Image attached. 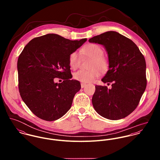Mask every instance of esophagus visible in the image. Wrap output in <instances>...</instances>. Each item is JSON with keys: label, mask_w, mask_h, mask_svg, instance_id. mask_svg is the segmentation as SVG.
<instances>
[{"label": "esophagus", "mask_w": 160, "mask_h": 160, "mask_svg": "<svg viewBox=\"0 0 160 160\" xmlns=\"http://www.w3.org/2000/svg\"><path fill=\"white\" fill-rule=\"evenodd\" d=\"M86 85V83H81V88H84Z\"/></svg>", "instance_id": "1"}]
</instances>
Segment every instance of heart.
<instances>
[{"label":"heart","mask_w":160,"mask_h":160,"mask_svg":"<svg viewBox=\"0 0 160 160\" xmlns=\"http://www.w3.org/2000/svg\"><path fill=\"white\" fill-rule=\"evenodd\" d=\"M103 50L101 46L96 44H89L85 46L81 51V54L83 57L92 58L90 62L89 70L79 69L74 72V78L82 82H89L98 78L102 72H107L109 67L110 63L105 57L103 56ZM69 65L73 69H76L81 63V56L76 52H71L69 55Z\"/></svg>","instance_id":"b5f03b06"}]
</instances>
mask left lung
I'll use <instances>...</instances> for the list:
<instances>
[{
	"instance_id": "8db88e82",
	"label": "left lung",
	"mask_w": 160,
	"mask_h": 160,
	"mask_svg": "<svg viewBox=\"0 0 160 160\" xmlns=\"http://www.w3.org/2000/svg\"><path fill=\"white\" fill-rule=\"evenodd\" d=\"M89 41L105 46L110 67L102 81L112 82L111 89L95 86L93 108L107 119L124 118L135 110L146 89L145 58L132 41L115 31L105 32Z\"/></svg>"
}]
</instances>
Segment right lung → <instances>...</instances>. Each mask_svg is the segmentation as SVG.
I'll return each instance as SVG.
<instances>
[{"instance_id": "right-lung-1", "label": "right lung", "mask_w": 160, "mask_h": 160, "mask_svg": "<svg viewBox=\"0 0 160 160\" xmlns=\"http://www.w3.org/2000/svg\"><path fill=\"white\" fill-rule=\"evenodd\" d=\"M86 41L48 34L34 38L24 47L17 62L18 89L23 102L38 118L55 121L70 109L81 84L71 80L69 55ZM56 78L63 82L55 83Z\"/></svg>"}]
</instances>
